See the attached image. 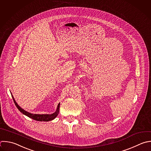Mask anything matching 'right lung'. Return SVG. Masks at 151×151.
Wrapping results in <instances>:
<instances>
[{"instance_id": "right-lung-1", "label": "right lung", "mask_w": 151, "mask_h": 151, "mask_svg": "<svg viewBox=\"0 0 151 151\" xmlns=\"http://www.w3.org/2000/svg\"><path fill=\"white\" fill-rule=\"evenodd\" d=\"M12 97L13 100L14 101V103H15L18 109V110L21 113H22V114L26 115L27 116H28V117H30V118H31V119H32L34 120H37V121H41V122H48V121H51V120L54 119L57 116V115L58 114V113H59V111H60V103H59L58 104V106H57L56 111L54 113H52V114H32V113L28 112V111H25V110H24L23 109H22L18 104V103L16 102V101L14 99V97H13L12 94Z\"/></svg>"}]
</instances>
